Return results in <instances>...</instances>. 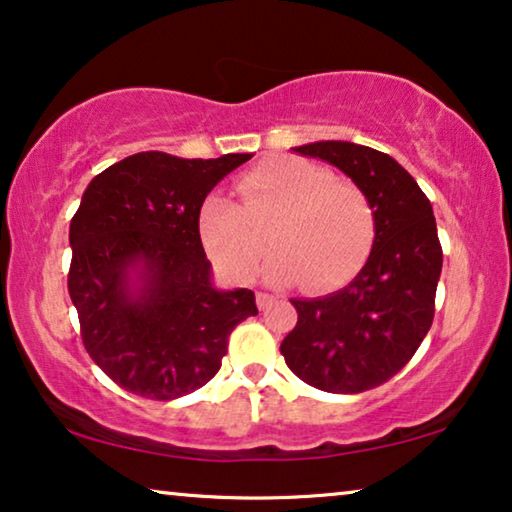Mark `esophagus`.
<instances>
[{"label":"esophagus","mask_w":512,"mask_h":512,"mask_svg":"<svg viewBox=\"0 0 512 512\" xmlns=\"http://www.w3.org/2000/svg\"><path fill=\"white\" fill-rule=\"evenodd\" d=\"M273 299H276V297H273V294H269V292H257V308H259V311L269 308Z\"/></svg>","instance_id":"obj_1"}]
</instances>
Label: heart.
Returning <instances> with one entry per match:
<instances>
[{
    "label": "heart",
    "mask_w": 512,
    "mask_h": 512,
    "mask_svg": "<svg viewBox=\"0 0 512 512\" xmlns=\"http://www.w3.org/2000/svg\"><path fill=\"white\" fill-rule=\"evenodd\" d=\"M243 204L208 194L199 236L215 266L236 280L253 278L271 246L273 280H301L329 290L357 273L373 241L369 199L357 185L334 181L320 164L276 157L241 176Z\"/></svg>",
    "instance_id": "1"
}]
</instances>
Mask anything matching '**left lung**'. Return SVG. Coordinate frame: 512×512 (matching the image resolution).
<instances>
[{
	"instance_id": "8db88e82",
	"label": "left lung",
	"mask_w": 512,
	"mask_h": 512,
	"mask_svg": "<svg viewBox=\"0 0 512 512\" xmlns=\"http://www.w3.org/2000/svg\"><path fill=\"white\" fill-rule=\"evenodd\" d=\"M352 178L373 211L362 271L327 297L290 299L299 320L280 343L285 364L311 387L357 394L383 385L415 355L434 320L443 250L427 194L394 157L350 141L292 148Z\"/></svg>"
}]
</instances>
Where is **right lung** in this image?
<instances>
[{"label": "right lung", "mask_w": 512, "mask_h": 512, "mask_svg": "<svg viewBox=\"0 0 512 512\" xmlns=\"http://www.w3.org/2000/svg\"><path fill=\"white\" fill-rule=\"evenodd\" d=\"M250 157L148 150L85 187L69 225V297L85 350L122 390L155 401L199 390L220 371L234 327L257 315L246 287L213 285L199 236L206 194Z\"/></svg>", "instance_id": "1"}]
</instances>
